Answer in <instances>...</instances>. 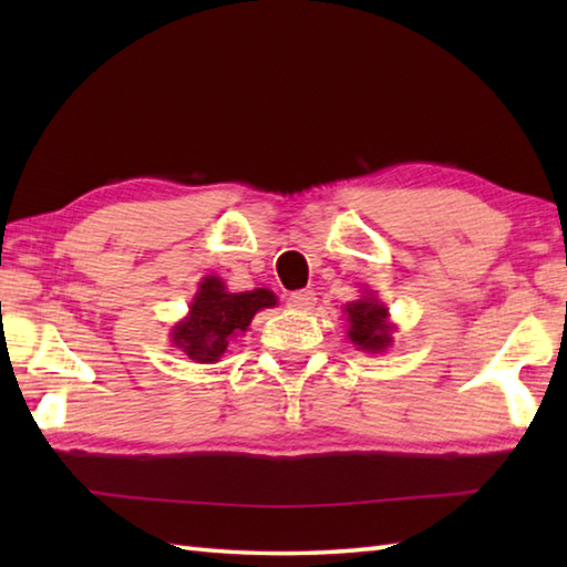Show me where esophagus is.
I'll list each match as a JSON object with an SVG mask.
<instances>
[{
	"mask_svg": "<svg viewBox=\"0 0 567 567\" xmlns=\"http://www.w3.org/2000/svg\"><path fill=\"white\" fill-rule=\"evenodd\" d=\"M315 302H318V295H315V290H297L287 297V305L295 307V310H310Z\"/></svg>",
	"mask_w": 567,
	"mask_h": 567,
	"instance_id": "34e87169",
	"label": "esophagus"
}]
</instances>
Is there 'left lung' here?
Listing matches in <instances>:
<instances>
[{"mask_svg": "<svg viewBox=\"0 0 567 567\" xmlns=\"http://www.w3.org/2000/svg\"><path fill=\"white\" fill-rule=\"evenodd\" d=\"M348 312V338L358 350L364 352H382L390 348L392 324L388 322V307L382 305L375 295L368 292L362 300L344 305Z\"/></svg>", "mask_w": 567, "mask_h": 567, "instance_id": "left-lung-1", "label": "left lung"}]
</instances>
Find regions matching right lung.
<instances>
[{
	"label": "right lung",
	"mask_w": 567,
	"mask_h": 567,
	"mask_svg": "<svg viewBox=\"0 0 567 567\" xmlns=\"http://www.w3.org/2000/svg\"><path fill=\"white\" fill-rule=\"evenodd\" d=\"M275 305L277 297L270 290L257 287L249 292H227V285L209 275L199 282L187 318L172 330V342L189 360L217 362L225 354L229 340L245 332L257 312Z\"/></svg>",
	"instance_id": "1"
}]
</instances>
